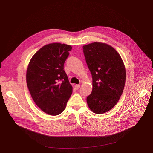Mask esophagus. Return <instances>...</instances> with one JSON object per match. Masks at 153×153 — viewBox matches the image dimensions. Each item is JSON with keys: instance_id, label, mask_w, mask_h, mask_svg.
I'll list each match as a JSON object with an SVG mask.
<instances>
[{"instance_id": "1", "label": "esophagus", "mask_w": 153, "mask_h": 153, "mask_svg": "<svg viewBox=\"0 0 153 153\" xmlns=\"http://www.w3.org/2000/svg\"><path fill=\"white\" fill-rule=\"evenodd\" d=\"M80 85H75V88H76V90H79L80 88Z\"/></svg>"}]
</instances>
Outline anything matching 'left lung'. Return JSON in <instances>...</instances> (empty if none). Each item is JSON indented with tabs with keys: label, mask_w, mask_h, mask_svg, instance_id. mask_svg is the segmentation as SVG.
Here are the masks:
<instances>
[{
	"label": "left lung",
	"mask_w": 153,
	"mask_h": 153,
	"mask_svg": "<svg viewBox=\"0 0 153 153\" xmlns=\"http://www.w3.org/2000/svg\"><path fill=\"white\" fill-rule=\"evenodd\" d=\"M83 53L93 78V90L86 98L96 114L111 110L124 89L126 70L119 53L111 45L95 42L83 46Z\"/></svg>",
	"instance_id": "1"
}]
</instances>
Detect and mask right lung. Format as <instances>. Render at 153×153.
<instances>
[{"mask_svg": "<svg viewBox=\"0 0 153 153\" xmlns=\"http://www.w3.org/2000/svg\"><path fill=\"white\" fill-rule=\"evenodd\" d=\"M72 47L51 43L39 50L27 70L28 90L36 105L44 113L57 116L66 108L73 87L63 70V65Z\"/></svg>", "mask_w": 153, "mask_h": 153, "instance_id": "add662e5", "label": "right lung"}]
</instances>
